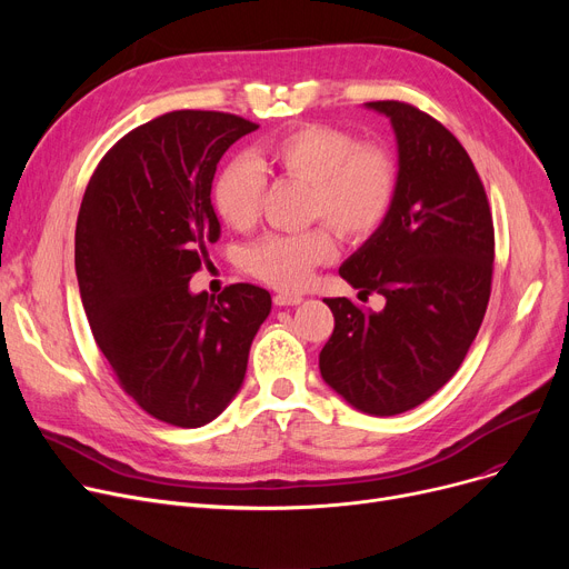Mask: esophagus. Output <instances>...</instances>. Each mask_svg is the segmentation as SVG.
Here are the masks:
<instances>
[{
	"label": "esophagus",
	"mask_w": 569,
	"mask_h": 569,
	"mask_svg": "<svg viewBox=\"0 0 569 569\" xmlns=\"http://www.w3.org/2000/svg\"><path fill=\"white\" fill-rule=\"evenodd\" d=\"M305 300L302 295H292V292H279L274 295V305L277 307H297Z\"/></svg>",
	"instance_id": "34e87169"
}]
</instances>
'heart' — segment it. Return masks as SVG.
I'll use <instances>...</instances> for the list:
<instances>
[{"instance_id": "1", "label": "heart", "mask_w": 569, "mask_h": 569, "mask_svg": "<svg viewBox=\"0 0 569 569\" xmlns=\"http://www.w3.org/2000/svg\"><path fill=\"white\" fill-rule=\"evenodd\" d=\"M264 172L309 184V219L330 223L346 239L369 237L387 217L397 193V166L378 144H360L352 133L307 124L269 138L251 157L232 159L217 177L214 207L237 230L253 226ZM335 239L325 226L295 234H267L244 251V267L260 281L302 288L316 264L335 258Z\"/></svg>"}]
</instances>
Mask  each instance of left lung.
Returning <instances> with one entry per match:
<instances>
[{
  "label": "left lung",
  "instance_id": "left-lung-1",
  "mask_svg": "<svg viewBox=\"0 0 569 569\" xmlns=\"http://www.w3.org/2000/svg\"><path fill=\"white\" fill-rule=\"evenodd\" d=\"M365 108L395 129L397 193L339 274L385 307L325 300L335 332L320 376L352 408L390 417L425 403L461 367L491 295L493 221L480 174L440 122L401 101Z\"/></svg>",
  "mask_w": 569,
  "mask_h": 569
}]
</instances>
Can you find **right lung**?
Returning <instances> with one entry per match:
<instances>
[{"label":"right lung","mask_w":569,"mask_h":569,"mask_svg":"<svg viewBox=\"0 0 569 569\" xmlns=\"http://www.w3.org/2000/svg\"><path fill=\"white\" fill-rule=\"evenodd\" d=\"M258 124L174 110L119 140L89 179L76 226V274L92 335L124 392L161 422L196 429L244 382L272 297L251 283L217 300L189 281L221 237L212 204L226 149Z\"/></svg>","instance_id":"1"}]
</instances>
